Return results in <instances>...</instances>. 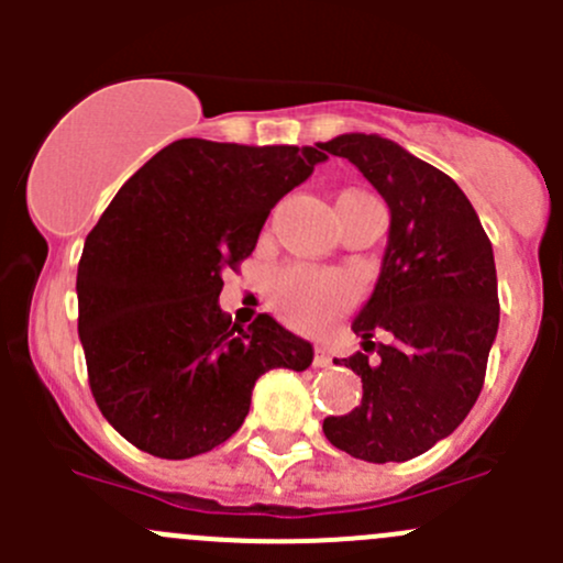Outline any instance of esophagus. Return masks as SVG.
I'll return each mask as SVG.
<instances>
[{"label": "esophagus", "instance_id": "34e87169", "mask_svg": "<svg viewBox=\"0 0 563 563\" xmlns=\"http://www.w3.org/2000/svg\"><path fill=\"white\" fill-rule=\"evenodd\" d=\"M313 365L316 367H329V365H332V354H329L327 345H318L316 356H313Z\"/></svg>", "mask_w": 563, "mask_h": 563}]
</instances>
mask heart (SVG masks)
Wrapping results in <instances>:
<instances>
[{"instance_id":"1","label":"heart","mask_w":563,"mask_h":563,"mask_svg":"<svg viewBox=\"0 0 563 563\" xmlns=\"http://www.w3.org/2000/svg\"><path fill=\"white\" fill-rule=\"evenodd\" d=\"M351 283L316 266H286L272 283V305L299 329H321L351 305Z\"/></svg>"}]
</instances>
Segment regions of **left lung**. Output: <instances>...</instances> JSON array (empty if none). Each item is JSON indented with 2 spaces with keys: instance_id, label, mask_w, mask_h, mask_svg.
Instances as JSON below:
<instances>
[{
  "instance_id": "1",
  "label": "left lung",
  "mask_w": 563,
  "mask_h": 563,
  "mask_svg": "<svg viewBox=\"0 0 563 563\" xmlns=\"http://www.w3.org/2000/svg\"><path fill=\"white\" fill-rule=\"evenodd\" d=\"M318 150L354 163L391 218L376 288L351 323L365 354L343 360L362 402L323 419V435L351 457L402 463L446 439L485 384L498 332L493 245L455 179L395 141L345 133ZM376 331L387 344L372 343Z\"/></svg>"
}]
</instances>
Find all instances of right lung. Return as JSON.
Masks as SVG:
<instances>
[{
	"label": "right lung",
	"instance_id": "add662e5",
	"mask_svg": "<svg viewBox=\"0 0 563 563\" xmlns=\"http://www.w3.org/2000/svg\"><path fill=\"white\" fill-rule=\"evenodd\" d=\"M321 161L316 146L174 141L89 231L76 277L89 387L141 452L203 455L242 428L266 371L310 367L308 340L266 313L242 329L218 297L272 207Z\"/></svg>",
	"mask_w": 563,
	"mask_h": 563
}]
</instances>
